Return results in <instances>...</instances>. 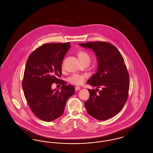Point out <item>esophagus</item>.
Returning a JSON list of instances; mask_svg holds the SVG:
<instances>
[{
    "instance_id": "obj_1",
    "label": "esophagus",
    "mask_w": 153,
    "mask_h": 153,
    "mask_svg": "<svg viewBox=\"0 0 153 153\" xmlns=\"http://www.w3.org/2000/svg\"><path fill=\"white\" fill-rule=\"evenodd\" d=\"M80 89H81V88L80 87H79V86H77V87H75V89H76V91H79V90H80Z\"/></svg>"
}]
</instances>
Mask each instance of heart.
Listing matches in <instances>:
<instances>
[{"label": "heart", "mask_w": 153, "mask_h": 153, "mask_svg": "<svg viewBox=\"0 0 153 153\" xmlns=\"http://www.w3.org/2000/svg\"><path fill=\"white\" fill-rule=\"evenodd\" d=\"M78 57L80 61H83L85 59H90L89 55L85 51H80L78 53ZM87 78L86 74L74 73L72 74L68 79L69 82L75 85H81Z\"/></svg>", "instance_id": "obj_1"}]
</instances>
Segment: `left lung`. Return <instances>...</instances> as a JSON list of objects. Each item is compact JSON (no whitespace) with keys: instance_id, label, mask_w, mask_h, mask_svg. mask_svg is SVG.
<instances>
[{"instance_id":"8db88e82","label":"left lung","mask_w":153,"mask_h":153,"mask_svg":"<svg viewBox=\"0 0 153 153\" xmlns=\"http://www.w3.org/2000/svg\"><path fill=\"white\" fill-rule=\"evenodd\" d=\"M92 49L96 56L97 69L87 83L102 90L88 89L89 97L84 102L88 114L100 120L117 115L127 100L130 87L129 75L124 59L117 48L105 42H88L79 44Z\"/></svg>"}]
</instances>
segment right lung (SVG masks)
<instances>
[{
  "mask_svg": "<svg viewBox=\"0 0 153 153\" xmlns=\"http://www.w3.org/2000/svg\"><path fill=\"white\" fill-rule=\"evenodd\" d=\"M70 47L69 42L44 44L31 53L26 62L22 81L24 95L34 115L45 122L63 114L66 102L75 91L73 85L58 79ZM54 82L62 85L60 90L52 89Z\"/></svg>",
  "mask_w": 153,
  "mask_h": 153,
  "instance_id": "add662e5",
  "label": "right lung"
}]
</instances>
